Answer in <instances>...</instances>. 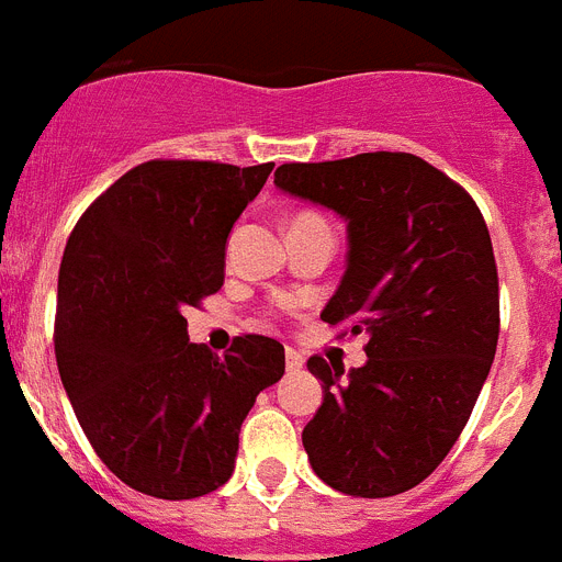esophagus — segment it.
Instances as JSON below:
<instances>
[{
    "label": "esophagus",
    "mask_w": 562,
    "mask_h": 562,
    "mask_svg": "<svg viewBox=\"0 0 562 562\" xmlns=\"http://www.w3.org/2000/svg\"><path fill=\"white\" fill-rule=\"evenodd\" d=\"M301 366H304V357L297 355L295 349H290V346H286V371H297Z\"/></svg>",
    "instance_id": "34e87169"
}]
</instances>
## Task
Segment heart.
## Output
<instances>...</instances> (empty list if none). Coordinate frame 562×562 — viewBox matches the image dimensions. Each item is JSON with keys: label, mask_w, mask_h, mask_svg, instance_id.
Returning <instances> with one entry per match:
<instances>
[{"label": "heart", "mask_w": 562, "mask_h": 562, "mask_svg": "<svg viewBox=\"0 0 562 562\" xmlns=\"http://www.w3.org/2000/svg\"><path fill=\"white\" fill-rule=\"evenodd\" d=\"M290 225H326V222L321 220L317 213H297V216L290 222ZM326 227H329V225H326Z\"/></svg>", "instance_id": "obj_1"}]
</instances>
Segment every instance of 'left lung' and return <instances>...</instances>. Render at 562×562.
<instances>
[{"label": "left lung", "mask_w": 562, "mask_h": 562, "mask_svg": "<svg viewBox=\"0 0 562 562\" xmlns=\"http://www.w3.org/2000/svg\"><path fill=\"white\" fill-rule=\"evenodd\" d=\"M276 186L340 213L349 258L321 312L366 335V366L310 357L324 402L304 428L321 481L357 498L414 490L445 461L498 346V270L473 196L416 154L286 162Z\"/></svg>", "instance_id": "1"}]
</instances>
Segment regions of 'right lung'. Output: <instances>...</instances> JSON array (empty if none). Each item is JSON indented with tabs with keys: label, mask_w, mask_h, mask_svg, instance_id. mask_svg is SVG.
Here are the masks:
<instances>
[{
	"label": "right lung",
	"mask_w": 562,
	"mask_h": 562,
	"mask_svg": "<svg viewBox=\"0 0 562 562\" xmlns=\"http://www.w3.org/2000/svg\"><path fill=\"white\" fill-rule=\"evenodd\" d=\"M272 166L148 160L69 233L58 374L89 445L137 493L186 501L220 490L252 402L284 374L272 337L241 335L220 357L188 342L182 317L225 284L227 236Z\"/></svg>",
	"instance_id": "1"
}]
</instances>
